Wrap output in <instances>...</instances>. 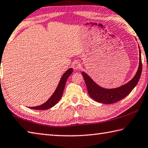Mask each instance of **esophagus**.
<instances>
[{
  "label": "esophagus",
  "instance_id": "esophagus-1",
  "mask_svg": "<svg viewBox=\"0 0 148 148\" xmlns=\"http://www.w3.org/2000/svg\"><path fill=\"white\" fill-rule=\"evenodd\" d=\"M72 68H73L74 70H79L80 68H81V65L78 63V62H75L73 64H72Z\"/></svg>",
  "mask_w": 148,
  "mask_h": 148
}]
</instances>
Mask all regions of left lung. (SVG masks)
<instances>
[{
	"mask_svg": "<svg viewBox=\"0 0 148 148\" xmlns=\"http://www.w3.org/2000/svg\"><path fill=\"white\" fill-rule=\"evenodd\" d=\"M140 50V48H139ZM139 66L135 77L126 84L120 87L112 89H107L98 86L88 75L84 72H82L87 86L88 93L93 100L100 103L106 104L114 103L124 98L130 94L137 84L141 76L142 64L140 50H139Z\"/></svg>",
	"mask_w": 148,
	"mask_h": 148,
	"instance_id": "8db88e82",
	"label": "left lung"
}]
</instances>
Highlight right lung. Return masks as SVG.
<instances>
[{
    "label": "right lung",
    "instance_id": "add662e5",
    "mask_svg": "<svg viewBox=\"0 0 148 148\" xmlns=\"http://www.w3.org/2000/svg\"><path fill=\"white\" fill-rule=\"evenodd\" d=\"M72 72H73V69L71 68L69 69L68 71H66V72L64 73L62 77H61L60 82L59 83L58 87L55 90V92H53L52 96L48 99L47 101H46L45 103L42 104L39 106L29 107V108L32 109H36V110H46V109L51 108V107H52L53 106H54L60 100L61 96L63 95L64 88H65L66 79H68V77L70 76H71V74L72 73Z\"/></svg>",
    "mask_w": 148,
    "mask_h": 148
}]
</instances>
